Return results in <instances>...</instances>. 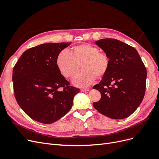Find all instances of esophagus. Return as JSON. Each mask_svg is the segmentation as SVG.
<instances>
[{"mask_svg": "<svg viewBox=\"0 0 159 159\" xmlns=\"http://www.w3.org/2000/svg\"><path fill=\"white\" fill-rule=\"evenodd\" d=\"M89 91V88H85V89H81V91H82V92H86V91Z\"/></svg>", "mask_w": 159, "mask_h": 159, "instance_id": "esophagus-1", "label": "esophagus"}]
</instances>
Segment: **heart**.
Returning a JSON list of instances; mask_svg holds the SVG:
<instances>
[{
	"label": "heart",
	"mask_w": 159,
	"mask_h": 159,
	"mask_svg": "<svg viewBox=\"0 0 159 159\" xmlns=\"http://www.w3.org/2000/svg\"><path fill=\"white\" fill-rule=\"evenodd\" d=\"M81 63L82 70L73 80V84L78 87H88L95 78L99 80L107 74L109 67V58L98 48L89 44H81L73 47L70 53L61 51L56 58V65L60 74L66 78L71 79Z\"/></svg>",
	"instance_id": "heart-1"
}]
</instances>
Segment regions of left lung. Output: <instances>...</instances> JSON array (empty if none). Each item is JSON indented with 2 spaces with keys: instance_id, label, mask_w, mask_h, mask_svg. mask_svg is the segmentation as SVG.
Returning a JSON list of instances; mask_svg holds the SVG:
<instances>
[{
  "instance_id": "obj_1",
  "label": "left lung",
  "mask_w": 159,
  "mask_h": 159,
  "mask_svg": "<svg viewBox=\"0 0 159 159\" xmlns=\"http://www.w3.org/2000/svg\"><path fill=\"white\" fill-rule=\"evenodd\" d=\"M109 58L107 74L93 89L102 98L93 103L105 116L125 119L140 105L145 93L147 70L134 48L113 38L95 41Z\"/></svg>"
}]
</instances>
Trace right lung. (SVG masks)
Returning <instances> with one entry per match:
<instances>
[{"instance_id": "1", "label": "right lung", "mask_w": 159, "mask_h": 159, "mask_svg": "<svg viewBox=\"0 0 159 159\" xmlns=\"http://www.w3.org/2000/svg\"><path fill=\"white\" fill-rule=\"evenodd\" d=\"M71 44L46 43L23 53L14 66L12 81L19 106L32 119L54 123L68 113L80 89L62 75L56 65L59 53Z\"/></svg>"}]
</instances>
